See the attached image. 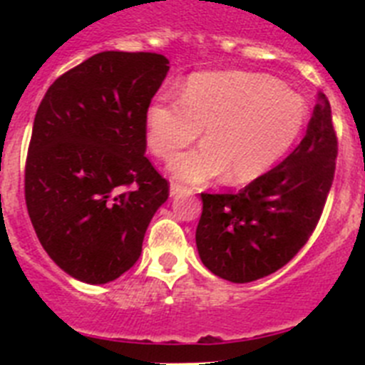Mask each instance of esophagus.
<instances>
[{"label": "esophagus", "instance_id": "obj_1", "mask_svg": "<svg viewBox=\"0 0 365 365\" xmlns=\"http://www.w3.org/2000/svg\"><path fill=\"white\" fill-rule=\"evenodd\" d=\"M186 190H188L186 186L179 185V182H172V185H170V195H172V197H175V195L186 192ZM188 192H190V190H188Z\"/></svg>", "mask_w": 365, "mask_h": 365}]
</instances>
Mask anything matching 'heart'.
<instances>
[{
  "label": "heart",
  "mask_w": 365,
  "mask_h": 365,
  "mask_svg": "<svg viewBox=\"0 0 365 365\" xmlns=\"http://www.w3.org/2000/svg\"><path fill=\"white\" fill-rule=\"evenodd\" d=\"M307 120L302 96L256 73L193 74L179 96L160 95L146 113L151 153L170 159L199 137L195 150L170 163L175 179L206 182L227 175L234 185L256 180L291 150Z\"/></svg>",
  "instance_id": "obj_1"
}]
</instances>
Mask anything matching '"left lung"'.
Masks as SVG:
<instances>
[{
    "mask_svg": "<svg viewBox=\"0 0 365 365\" xmlns=\"http://www.w3.org/2000/svg\"><path fill=\"white\" fill-rule=\"evenodd\" d=\"M336 155L331 104L320 93L307 133L283 163L237 193H201L195 243L202 265L232 283L287 265L320 221Z\"/></svg>",
    "mask_w": 365,
    "mask_h": 365,
    "instance_id": "1",
    "label": "left lung"
}]
</instances>
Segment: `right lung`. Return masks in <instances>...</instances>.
<instances>
[{
  "mask_svg": "<svg viewBox=\"0 0 365 365\" xmlns=\"http://www.w3.org/2000/svg\"><path fill=\"white\" fill-rule=\"evenodd\" d=\"M155 53L106 51L54 80L25 164L29 217L63 272L102 285L137 263L170 195L146 153V113L170 66Z\"/></svg>",
  "mask_w": 365,
  "mask_h": 365,
  "instance_id": "add662e5",
  "label": "right lung"
}]
</instances>
